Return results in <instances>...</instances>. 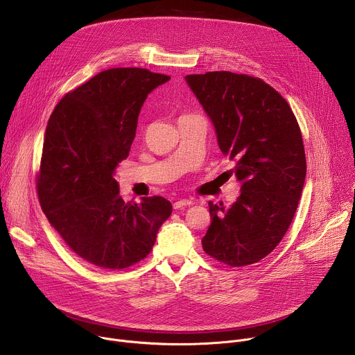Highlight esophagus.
I'll list each match as a JSON object with an SVG mask.
<instances>
[{"label":"esophagus","instance_id":"34e87169","mask_svg":"<svg viewBox=\"0 0 355 355\" xmlns=\"http://www.w3.org/2000/svg\"><path fill=\"white\" fill-rule=\"evenodd\" d=\"M191 204H192V200H189V199H180V200L174 202V209H181V208L189 207Z\"/></svg>","mask_w":355,"mask_h":355}]
</instances>
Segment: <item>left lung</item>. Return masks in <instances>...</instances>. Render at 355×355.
I'll return each instance as SVG.
<instances>
[{
	"mask_svg": "<svg viewBox=\"0 0 355 355\" xmlns=\"http://www.w3.org/2000/svg\"><path fill=\"white\" fill-rule=\"evenodd\" d=\"M188 85L212 119L241 193L225 209L209 200L208 256L230 267L259 263L279 244L306 177L297 121L286 99L259 77L232 71L189 74Z\"/></svg>",
	"mask_w": 355,
	"mask_h": 355,
	"instance_id": "1",
	"label": "left lung"
}]
</instances>
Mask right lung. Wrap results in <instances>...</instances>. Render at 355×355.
<instances>
[{"mask_svg": "<svg viewBox=\"0 0 355 355\" xmlns=\"http://www.w3.org/2000/svg\"><path fill=\"white\" fill-rule=\"evenodd\" d=\"M166 74L139 67L98 73L50 116L36 191L43 214L84 261L123 270L148 256L173 212L163 196L125 202L114 178L130 151L141 105Z\"/></svg>", "mask_w": 355, "mask_h": 355, "instance_id": "1", "label": "right lung"}]
</instances>
